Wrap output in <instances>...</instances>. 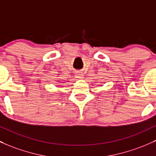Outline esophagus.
Listing matches in <instances>:
<instances>
[{
    "instance_id": "34e87169",
    "label": "esophagus",
    "mask_w": 156,
    "mask_h": 156,
    "mask_svg": "<svg viewBox=\"0 0 156 156\" xmlns=\"http://www.w3.org/2000/svg\"><path fill=\"white\" fill-rule=\"evenodd\" d=\"M75 74L76 75V76H77L78 78H81V77H83V73H82V72H81V71H77L75 72Z\"/></svg>"
}]
</instances>
